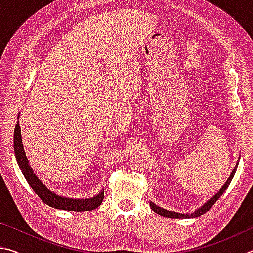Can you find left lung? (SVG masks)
I'll return each instance as SVG.
<instances>
[{
  "label": "left lung",
  "instance_id": "left-lung-1",
  "mask_svg": "<svg viewBox=\"0 0 253 253\" xmlns=\"http://www.w3.org/2000/svg\"><path fill=\"white\" fill-rule=\"evenodd\" d=\"M237 168H238V163L237 166L234 167V169L232 171V173L230 174V178L227 180V182H225L223 184V187L220 189L219 192H216L213 197H212L209 201H207L205 205H203L201 208H199L198 210H196L193 212V213L191 214H182V213H178V212H172V211H169V210H166L163 209V208L157 206L156 203L153 202H150V207H151V209L156 212V213H158L159 215L161 216H166V218H171V219H189V218H198V216H201L202 214H205L207 211L210 210V208L214 205V203L218 201V199L222 196L223 192L227 190V188L229 187V184L231 183L232 181V178L234 176V173H236L237 171Z\"/></svg>",
  "mask_w": 253,
  "mask_h": 253
}]
</instances>
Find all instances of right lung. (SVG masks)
I'll return each mask as SVG.
<instances>
[{
  "label": "right lung",
  "mask_w": 253,
  "mask_h": 253,
  "mask_svg": "<svg viewBox=\"0 0 253 253\" xmlns=\"http://www.w3.org/2000/svg\"><path fill=\"white\" fill-rule=\"evenodd\" d=\"M20 114L17 115V118ZM14 151H15V158L19 165L20 169L23 173L24 178L28 181L30 187L33 189V191L38 194L41 200L46 203L47 206L52 208H56V209L68 210V211H75V212H84V211H91L94 210L95 208L99 207L104 197V191L102 190L93 198L87 199H72V198H65L57 196L51 190L44 185L41 180H40L37 175L34 174L32 168L29 165V160L25 156V151L22 144V136H21V127L19 122H16L15 129H14Z\"/></svg>",
  "instance_id": "right-lung-1"
}]
</instances>
